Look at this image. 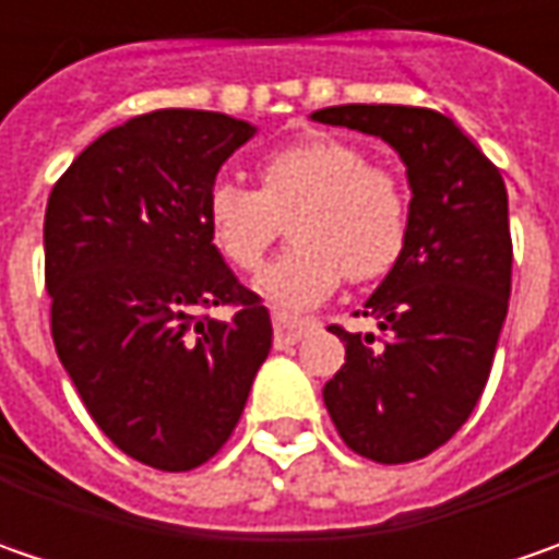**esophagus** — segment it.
Instances as JSON below:
<instances>
[{
    "instance_id": "esophagus-1",
    "label": "esophagus",
    "mask_w": 559,
    "mask_h": 559,
    "mask_svg": "<svg viewBox=\"0 0 559 559\" xmlns=\"http://www.w3.org/2000/svg\"><path fill=\"white\" fill-rule=\"evenodd\" d=\"M317 330V320H305V317H292V313L276 311L273 313V338H276V348H286L301 342L305 335Z\"/></svg>"
}]
</instances>
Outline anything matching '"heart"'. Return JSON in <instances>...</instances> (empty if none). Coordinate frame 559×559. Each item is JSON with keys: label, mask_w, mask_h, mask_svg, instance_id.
Returning a JSON list of instances; mask_svg holds the SVG:
<instances>
[{"label": "heart", "mask_w": 559, "mask_h": 559, "mask_svg": "<svg viewBox=\"0 0 559 559\" xmlns=\"http://www.w3.org/2000/svg\"><path fill=\"white\" fill-rule=\"evenodd\" d=\"M207 233L242 273L264 264L289 221L295 246L270 264L254 289L286 311L330 298L345 276L373 283L397 267L411 242V199L392 170L338 136H308L258 162V189L217 183L207 195Z\"/></svg>", "instance_id": "obj_1"}]
</instances>
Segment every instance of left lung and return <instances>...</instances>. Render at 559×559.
<instances>
[{"label":"left lung","instance_id":"8db88e82","mask_svg":"<svg viewBox=\"0 0 559 559\" xmlns=\"http://www.w3.org/2000/svg\"><path fill=\"white\" fill-rule=\"evenodd\" d=\"M311 120L389 142L407 167L411 242L364 305L385 333H345L323 404L342 441L376 463H411L461 429L483 395L510 301L501 170L451 118L407 105H335Z\"/></svg>","mask_w":559,"mask_h":559}]
</instances>
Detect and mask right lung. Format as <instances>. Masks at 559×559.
I'll use <instances>...</instances> for the list:
<instances>
[{
  "label": "right lung",
  "instance_id": "right-lung-1",
  "mask_svg": "<svg viewBox=\"0 0 559 559\" xmlns=\"http://www.w3.org/2000/svg\"><path fill=\"white\" fill-rule=\"evenodd\" d=\"M258 133L221 111L162 108L86 145L46 204L58 360L90 417L133 461H211L270 355L267 308L207 233L221 164ZM236 304L229 321L204 307Z\"/></svg>",
  "mask_w": 559,
  "mask_h": 559
}]
</instances>
